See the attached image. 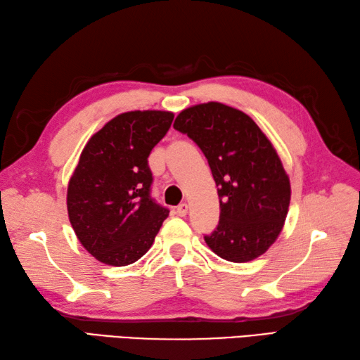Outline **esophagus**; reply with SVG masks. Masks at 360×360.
<instances>
[{"mask_svg": "<svg viewBox=\"0 0 360 360\" xmlns=\"http://www.w3.org/2000/svg\"><path fill=\"white\" fill-rule=\"evenodd\" d=\"M188 210H189L188 205L186 203H181V205H179V207H177V214L180 217H185L188 214Z\"/></svg>", "mask_w": 360, "mask_h": 360, "instance_id": "1", "label": "esophagus"}]
</instances>
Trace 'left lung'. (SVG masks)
I'll return each mask as SVG.
<instances>
[{
    "label": "left lung",
    "mask_w": 360,
    "mask_h": 360,
    "mask_svg": "<svg viewBox=\"0 0 360 360\" xmlns=\"http://www.w3.org/2000/svg\"><path fill=\"white\" fill-rule=\"evenodd\" d=\"M174 129L202 149L217 186L221 219L207 245L230 262L259 258L280 236L290 203L274 144L250 116L221 102L181 110Z\"/></svg>",
    "instance_id": "left-lung-1"
}]
</instances>
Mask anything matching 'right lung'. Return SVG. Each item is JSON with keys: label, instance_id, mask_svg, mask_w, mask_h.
<instances>
[{"label": "right lung", "instance_id": "1", "mask_svg": "<svg viewBox=\"0 0 360 360\" xmlns=\"http://www.w3.org/2000/svg\"><path fill=\"white\" fill-rule=\"evenodd\" d=\"M172 112L135 110L88 139L68 181L67 208L85 250L108 266H129L152 247L169 211L150 199V150Z\"/></svg>", "mask_w": 360, "mask_h": 360}]
</instances>
